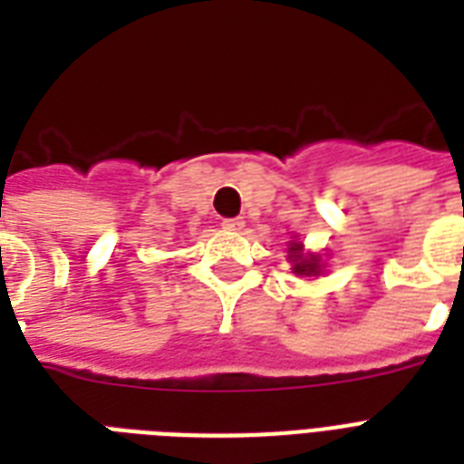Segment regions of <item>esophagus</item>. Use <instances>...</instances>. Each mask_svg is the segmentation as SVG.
I'll use <instances>...</instances> for the list:
<instances>
[{"mask_svg":"<svg viewBox=\"0 0 464 464\" xmlns=\"http://www.w3.org/2000/svg\"><path fill=\"white\" fill-rule=\"evenodd\" d=\"M226 228V231H233V233H238V231H243V228H246V221H243V218L240 217H236V218H226L224 224H221Z\"/></svg>","mask_w":464,"mask_h":464,"instance_id":"34e87169","label":"esophagus"}]
</instances>
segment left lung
I'll return each mask as SVG.
<instances>
[{"label": "left lung", "mask_w": 464, "mask_h": 464, "mask_svg": "<svg viewBox=\"0 0 464 464\" xmlns=\"http://www.w3.org/2000/svg\"><path fill=\"white\" fill-rule=\"evenodd\" d=\"M286 260L291 262V272L296 276H320L324 272L323 257L317 253H305L298 236H294L286 246Z\"/></svg>", "instance_id": "8db88e82"}]
</instances>
